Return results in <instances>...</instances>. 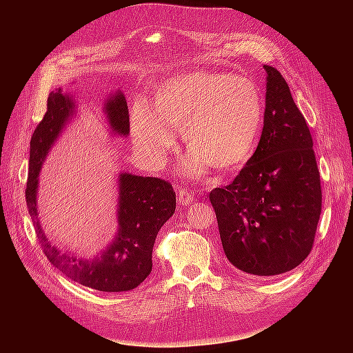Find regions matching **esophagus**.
Instances as JSON below:
<instances>
[{
    "label": "esophagus",
    "instance_id": "obj_1",
    "mask_svg": "<svg viewBox=\"0 0 353 353\" xmlns=\"http://www.w3.org/2000/svg\"><path fill=\"white\" fill-rule=\"evenodd\" d=\"M194 201V194L193 191H190L187 188H183L178 191V205L184 206V205H191Z\"/></svg>",
    "mask_w": 353,
    "mask_h": 353
}]
</instances>
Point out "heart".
I'll return each mask as SVG.
<instances>
[{"label":"heart","instance_id":"b5f03b06","mask_svg":"<svg viewBox=\"0 0 353 353\" xmlns=\"http://www.w3.org/2000/svg\"><path fill=\"white\" fill-rule=\"evenodd\" d=\"M263 122V101L256 83L231 73L191 72L165 81L153 109L143 99L131 108L132 140L145 159L162 162L181 131L191 157L188 169L206 165L231 170L253 154Z\"/></svg>","mask_w":353,"mask_h":353}]
</instances>
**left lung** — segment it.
<instances>
[{"instance_id":"1","label":"left lung","mask_w":353,"mask_h":353,"mask_svg":"<svg viewBox=\"0 0 353 353\" xmlns=\"http://www.w3.org/2000/svg\"><path fill=\"white\" fill-rule=\"evenodd\" d=\"M266 70L263 130L231 184L210 191L223 252L243 272L292 271L311 253L321 215L312 135L283 74Z\"/></svg>"}]
</instances>
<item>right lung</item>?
Instances as JSON below:
<instances>
[{
    "label": "right lung",
    "mask_w": 353,
    "mask_h": 353,
    "mask_svg": "<svg viewBox=\"0 0 353 353\" xmlns=\"http://www.w3.org/2000/svg\"><path fill=\"white\" fill-rule=\"evenodd\" d=\"M104 108L112 131L119 135L130 134V114L123 94L116 92L105 101ZM73 110L74 103L69 95L63 94L61 90L50 92L47 112L30 138L29 176L25 191L29 215L48 261L68 279L99 292L132 290L152 272L154 240L159 230L174 215L175 191L165 179L121 174L117 209L119 230L108 249L94 259H81L61 253L56 245L50 244L37 212L38 175L48 150Z\"/></svg>",
    "instance_id": "right-lung-1"
}]
</instances>
